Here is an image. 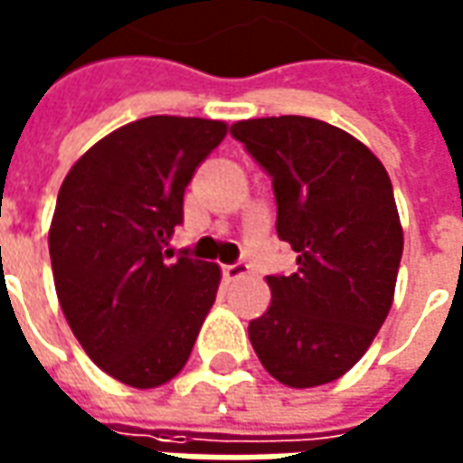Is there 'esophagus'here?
Listing matches in <instances>:
<instances>
[{"label": "esophagus", "instance_id": "34e87169", "mask_svg": "<svg viewBox=\"0 0 463 463\" xmlns=\"http://www.w3.org/2000/svg\"><path fill=\"white\" fill-rule=\"evenodd\" d=\"M250 273V266L245 263V260H235V263H228V266H222V276L228 279V281H238V279H245Z\"/></svg>", "mask_w": 463, "mask_h": 463}]
</instances>
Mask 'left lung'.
<instances>
[{
	"label": "left lung",
	"instance_id": "8db88e82",
	"mask_svg": "<svg viewBox=\"0 0 463 463\" xmlns=\"http://www.w3.org/2000/svg\"><path fill=\"white\" fill-rule=\"evenodd\" d=\"M231 134L271 177L276 232L297 273L269 276L271 307L248 324L260 364L288 388L342 377L392 307L403 228L385 166L363 141L307 116H269Z\"/></svg>",
	"mask_w": 463,
	"mask_h": 463
}]
</instances>
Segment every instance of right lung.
Masks as SVG:
<instances>
[{
  "instance_id": "obj_1",
  "label": "right lung",
  "mask_w": 463,
  "mask_h": 463,
  "mask_svg": "<svg viewBox=\"0 0 463 463\" xmlns=\"http://www.w3.org/2000/svg\"><path fill=\"white\" fill-rule=\"evenodd\" d=\"M225 134L210 118H139L62 179L47 238L60 307L88 357L124 385L177 375L215 301L218 263L165 248L194 169Z\"/></svg>"
}]
</instances>
